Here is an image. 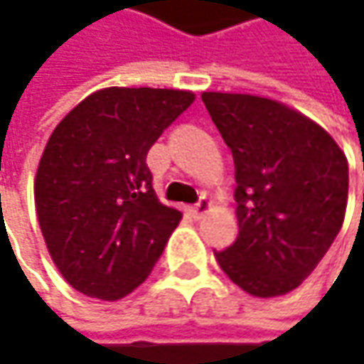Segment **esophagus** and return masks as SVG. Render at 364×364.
Returning a JSON list of instances; mask_svg holds the SVG:
<instances>
[{"label":"esophagus","instance_id":"esophagus-1","mask_svg":"<svg viewBox=\"0 0 364 364\" xmlns=\"http://www.w3.org/2000/svg\"><path fill=\"white\" fill-rule=\"evenodd\" d=\"M210 208H213V203H210L208 198H200L198 204L192 206V213H194V217L196 218H203L206 213H210Z\"/></svg>","mask_w":364,"mask_h":364}]
</instances>
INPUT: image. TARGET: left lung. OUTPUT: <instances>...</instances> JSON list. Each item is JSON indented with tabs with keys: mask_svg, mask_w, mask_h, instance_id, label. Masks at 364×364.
I'll list each match as a JSON object with an SVG mask.
<instances>
[{
	"mask_svg": "<svg viewBox=\"0 0 364 364\" xmlns=\"http://www.w3.org/2000/svg\"><path fill=\"white\" fill-rule=\"evenodd\" d=\"M231 147L239 237L215 251L232 284L255 298L289 294L314 272L341 231L348 161L324 127L257 95L203 92Z\"/></svg>",
	"mask_w": 364,
	"mask_h": 364,
	"instance_id": "8db88e82",
	"label": "left lung"
}]
</instances>
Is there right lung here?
Here are the masks:
<instances>
[{"label": "right lung", "instance_id": "right-lung-1", "mask_svg": "<svg viewBox=\"0 0 364 364\" xmlns=\"http://www.w3.org/2000/svg\"><path fill=\"white\" fill-rule=\"evenodd\" d=\"M194 92L107 87L66 113L34 178L54 265L77 291L115 301L146 282L182 213L160 203L146 158Z\"/></svg>", "mask_w": 364, "mask_h": 364}]
</instances>
